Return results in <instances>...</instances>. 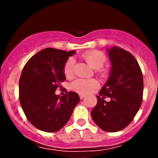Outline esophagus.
Here are the masks:
<instances>
[{
    "instance_id": "esophagus-1",
    "label": "esophagus",
    "mask_w": 158,
    "mask_h": 158,
    "mask_svg": "<svg viewBox=\"0 0 158 158\" xmlns=\"http://www.w3.org/2000/svg\"><path fill=\"white\" fill-rule=\"evenodd\" d=\"M85 95H84V94H79V98H80V99H82L83 98H85Z\"/></svg>"
}]
</instances>
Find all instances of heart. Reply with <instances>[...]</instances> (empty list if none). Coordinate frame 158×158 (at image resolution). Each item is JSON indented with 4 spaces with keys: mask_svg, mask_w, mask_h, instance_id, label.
I'll return each instance as SVG.
<instances>
[{
    "mask_svg": "<svg viewBox=\"0 0 158 158\" xmlns=\"http://www.w3.org/2000/svg\"><path fill=\"white\" fill-rule=\"evenodd\" d=\"M84 60L94 69H96L102 76H105L106 73L100 69L106 62V56L99 51L92 50L85 52L82 56ZM75 61L73 58H69L64 66V73L66 76L69 77L73 75L74 69ZM98 82L95 79H79L73 82L71 85V89L76 92L82 94H87L92 92L93 89L98 87Z\"/></svg>",
    "mask_w": 158,
    "mask_h": 158,
    "instance_id": "b5f03b06",
    "label": "heart"
}]
</instances>
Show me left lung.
I'll return each instance as SVG.
<instances>
[{
    "label": "left lung",
    "instance_id": "1",
    "mask_svg": "<svg viewBox=\"0 0 158 158\" xmlns=\"http://www.w3.org/2000/svg\"><path fill=\"white\" fill-rule=\"evenodd\" d=\"M111 62L109 77L91 111L94 122L107 132L122 130L131 122L141 107L144 90L142 72L133 55L114 47L107 49ZM106 98L110 101L106 102Z\"/></svg>",
    "mask_w": 158,
    "mask_h": 158
}]
</instances>
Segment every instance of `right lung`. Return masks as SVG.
Segmentation results:
<instances>
[{
    "instance_id": "1",
    "label": "right lung",
    "mask_w": 158,
    "mask_h": 158,
    "mask_svg": "<svg viewBox=\"0 0 158 158\" xmlns=\"http://www.w3.org/2000/svg\"><path fill=\"white\" fill-rule=\"evenodd\" d=\"M75 52L54 48L42 49L23 67L19 81V99L28 121L39 130H60L80 100L74 92L63 96L55 94L61 82L66 80L65 63Z\"/></svg>"
}]
</instances>
